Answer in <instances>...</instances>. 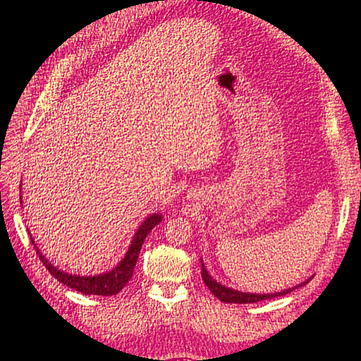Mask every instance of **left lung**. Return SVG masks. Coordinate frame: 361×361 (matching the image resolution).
Listing matches in <instances>:
<instances>
[{
    "label": "left lung",
    "mask_w": 361,
    "mask_h": 361,
    "mask_svg": "<svg viewBox=\"0 0 361 361\" xmlns=\"http://www.w3.org/2000/svg\"><path fill=\"white\" fill-rule=\"evenodd\" d=\"M200 266H202V279L205 285L209 286V290L215 295L219 301L223 302H235V304H250V302H259V301H264V299H272V298H279V296H283V295H288L293 290L299 288V286H304L305 283L310 282V279H305L304 282H301L296 286H291V288H286L282 291H277V293H247V291H239V290H234V288H229V286H226L223 283L216 282L215 279H213L209 271H207V267L204 264V261L200 259Z\"/></svg>",
    "instance_id": "1"
}]
</instances>
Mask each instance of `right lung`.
I'll list each match as a JSON object with an SVG mask.
<instances>
[{
  "instance_id": "right-lung-1",
  "label": "right lung",
  "mask_w": 361,
  "mask_h": 361,
  "mask_svg": "<svg viewBox=\"0 0 361 361\" xmlns=\"http://www.w3.org/2000/svg\"><path fill=\"white\" fill-rule=\"evenodd\" d=\"M22 189V186H20ZM20 202H22V195H20ZM162 213H151V215L146 216L143 219V223L138 226V229L133 234L130 245L127 248V252L124 255L118 264H116L113 269H109L106 272L102 274H95V276H76V274H70L65 272L62 269H59L57 266H54L51 261L46 258V255H42L41 250L38 248V245L35 243L33 235L28 234L32 237V243L36 248V253H38L39 259L42 264L46 266V269L49 272L56 277L60 283H63L70 288L76 290L82 295H99V296H113L116 293H119L124 286L129 283V280L133 276V269H135L140 250H142L143 242L146 239V235L149 234L151 229L157 226L159 223L162 221Z\"/></svg>"
}]
</instances>
